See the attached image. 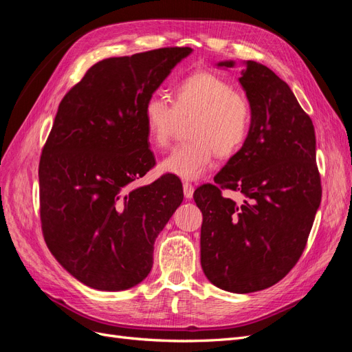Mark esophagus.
Instances as JSON below:
<instances>
[{
  "instance_id": "1",
  "label": "esophagus",
  "mask_w": 352,
  "mask_h": 352,
  "mask_svg": "<svg viewBox=\"0 0 352 352\" xmlns=\"http://www.w3.org/2000/svg\"><path fill=\"white\" fill-rule=\"evenodd\" d=\"M184 195H185V198H192V195H194V186H192V184H189V182H184Z\"/></svg>"
}]
</instances>
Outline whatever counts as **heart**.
<instances>
[{
  "instance_id": "heart-1",
  "label": "heart",
  "mask_w": 352,
  "mask_h": 352,
  "mask_svg": "<svg viewBox=\"0 0 352 352\" xmlns=\"http://www.w3.org/2000/svg\"><path fill=\"white\" fill-rule=\"evenodd\" d=\"M194 116L188 135L192 140L175 146L162 163L164 173L180 179H199L212 158L232 157L247 141L252 123L250 101L232 83L211 72H194L172 89V104L160 95L144 102L142 119L151 144L164 148L172 140L179 119Z\"/></svg>"
}]
</instances>
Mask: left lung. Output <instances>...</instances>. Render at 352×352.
Here are the masks:
<instances>
[{
  "label": "left lung",
  "instance_id": "obj_1",
  "mask_svg": "<svg viewBox=\"0 0 352 352\" xmlns=\"http://www.w3.org/2000/svg\"><path fill=\"white\" fill-rule=\"evenodd\" d=\"M233 67L235 61H220ZM239 83L252 110L247 141L214 176L197 188L202 212L201 265L220 289H265L300 260L322 201L313 122L278 74L245 61ZM238 190L243 202L221 195Z\"/></svg>",
  "mask_w": 352,
  "mask_h": 352
}]
</instances>
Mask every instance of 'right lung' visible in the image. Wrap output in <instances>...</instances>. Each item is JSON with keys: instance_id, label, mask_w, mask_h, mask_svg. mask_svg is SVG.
<instances>
[{"instance_id": "right-lung-1", "label": "right lung", "mask_w": 352, "mask_h": 352, "mask_svg": "<svg viewBox=\"0 0 352 352\" xmlns=\"http://www.w3.org/2000/svg\"><path fill=\"white\" fill-rule=\"evenodd\" d=\"M190 52L170 47L98 61L58 105L39 162L42 233L63 267L94 289L142 282L155 238L182 204L175 175L133 182L155 164L144 102Z\"/></svg>"}]
</instances>
